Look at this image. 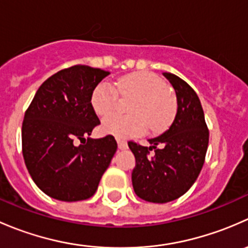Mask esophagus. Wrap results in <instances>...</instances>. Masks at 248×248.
Returning <instances> with one entry per match:
<instances>
[{"label": "esophagus", "mask_w": 248, "mask_h": 248, "mask_svg": "<svg viewBox=\"0 0 248 248\" xmlns=\"http://www.w3.org/2000/svg\"><path fill=\"white\" fill-rule=\"evenodd\" d=\"M117 145H119L120 150H127V149H128V145H127V142L124 141V140L117 139Z\"/></svg>", "instance_id": "esophagus-1"}]
</instances>
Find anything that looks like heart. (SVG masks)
<instances>
[{
  "mask_svg": "<svg viewBox=\"0 0 248 248\" xmlns=\"http://www.w3.org/2000/svg\"><path fill=\"white\" fill-rule=\"evenodd\" d=\"M134 97L129 103L131 115H111L102 124L104 134L129 138L142 133L146 124L151 131L168 127L176 114V99L168 85L156 74L139 72L122 77L116 82H99L91 93V107L99 117L114 111L119 97Z\"/></svg>",
  "mask_w": 248,
  "mask_h": 248,
  "instance_id": "1",
  "label": "heart"
}]
</instances>
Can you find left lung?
<instances>
[{"mask_svg":"<svg viewBox=\"0 0 248 248\" xmlns=\"http://www.w3.org/2000/svg\"><path fill=\"white\" fill-rule=\"evenodd\" d=\"M176 93L177 110L168 129L149 139L151 146L129 141L136 157L132 184L139 198L150 202H168L186 193L201 172L205 161L209 129L201 101L186 81L163 73ZM155 152L149 156V151Z\"/></svg>","mask_w":248,"mask_h":248,"instance_id":"1","label":"left lung"}]
</instances>
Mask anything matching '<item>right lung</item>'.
I'll return each instance as SVG.
<instances>
[{
    "label": "right lung",
    "instance_id": "obj_1",
    "mask_svg": "<svg viewBox=\"0 0 248 248\" xmlns=\"http://www.w3.org/2000/svg\"><path fill=\"white\" fill-rule=\"evenodd\" d=\"M109 72L77 64L47 78L24 116L22 155L34 184L51 198L85 201L116 152L112 136L90 138L101 122L91 93Z\"/></svg>",
    "mask_w": 248,
    "mask_h": 248
}]
</instances>
